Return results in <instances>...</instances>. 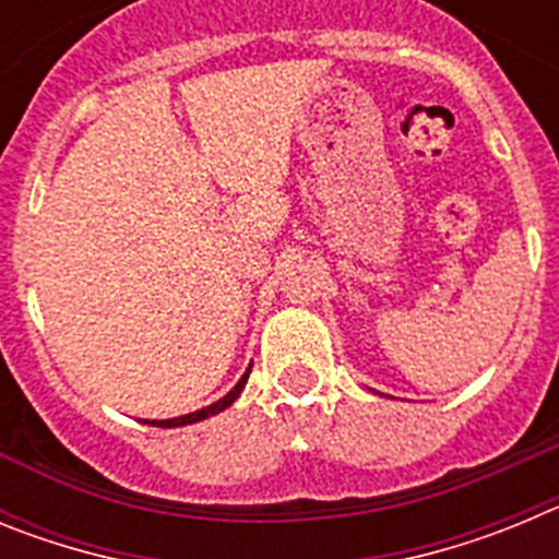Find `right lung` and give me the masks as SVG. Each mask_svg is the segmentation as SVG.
<instances>
[{"instance_id": "add662e5", "label": "right lung", "mask_w": 559, "mask_h": 559, "mask_svg": "<svg viewBox=\"0 0 559 559\" xmlns=\"http://www.w3.org/2000/svg\"><path fill=\"white\" fill-rule=\"evenodd\" d=\"M249 372H251V367L246 369L243 378L237 380V386L231 389V392L226 394V397H221L218 403H212V406L201 408V412H192V414H185V417H173V419H147V423H151V426H159V428H176V426H190V423H199V419H206V417H212V414L224 412V408H229L231 403H235L237 394L243 392L246 380H249Z\"/></svg>"}]
</instances>
